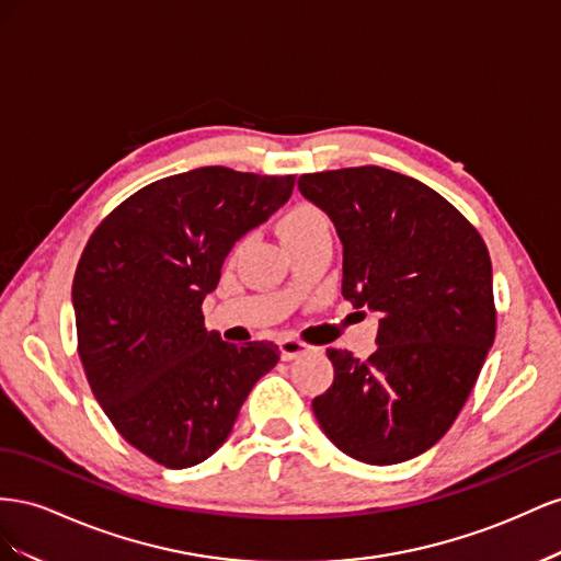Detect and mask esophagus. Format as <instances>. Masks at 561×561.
<instances>
[{
    "label": "esophagus",
    "mask_w": 561,
    "mask_h": 561,
    "mask_svg": "<svg viewBox=\"0 0 561 561\" xmlns=\"http://www.w3.org/2000/svg\"><path fill=\"white\" fill-rule=\"evenodd\" d=\"M279 350H282V359H296L298 355H302V352H308L310 345L298 339H282Z\"/></svg>",
    "instance_id": "obj_1"
}]
</instances>
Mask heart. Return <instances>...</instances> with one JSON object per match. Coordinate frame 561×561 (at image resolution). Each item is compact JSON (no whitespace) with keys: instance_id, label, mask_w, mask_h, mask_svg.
Here are the masks:
<instances>
[{"instance_id":"obj_1","label":"heart","mask_w":561,"mask_h":561,"mask_svg":"<svg viewBox=\"0 0 561 561\" xmlns=\"http://www.w3.org/2000/svg\"><path fill=\"white\" fill-rule=\"evenodd\" d=\"M327 230H329V220L314 204H296L289 211H284L277 222V232L282 237L284 247H291L296 242H302V239L327 232Z\"/></svg>"}]
</instances>
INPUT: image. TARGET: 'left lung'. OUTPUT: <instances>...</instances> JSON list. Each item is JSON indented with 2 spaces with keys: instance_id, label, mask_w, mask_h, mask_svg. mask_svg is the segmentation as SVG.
Returning <instances> with one entry per match:
<instances>
[{
  "instance_id": "left-lung-1",
  "label": "left lung",
  "mask_w": 561,
  "mask_h": 561,
  "mask_svg": "<svg viewBox=\"0 0 561 561\" xmlns=\"http://www.w3.org/2000/svg\"><path fill=\"white\" fill-rule=\"evenodd\" d=\"M302 197L343 242V296L380 314L369 359L329 347L333 386L312 399L350 458L392 466L435 446L456 421L495 339L482 234L425 183L390 169L302 173Z\"/></svg>"
}]
</instances>
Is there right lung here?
<instances>
[{
	"label": "right lung",
	"mask_w": 561,
	"mask_h": 561,
	"mask_svg": "<svg viewBox=\"0 0 561 561\" xmlns=\"http://www.w3.org/2000/svg\"><path fill=\"white\" fill-rule=\"evenodd\" d=\"M294 183L228 167L175 173L134 192L89 237L72 282L79 359L110 423L159 466L209 458L279 362L275 343L206 331L202 302L237 239Z\"/></svg>",
	"instance_id": "add662e5"
}]
</instances>
